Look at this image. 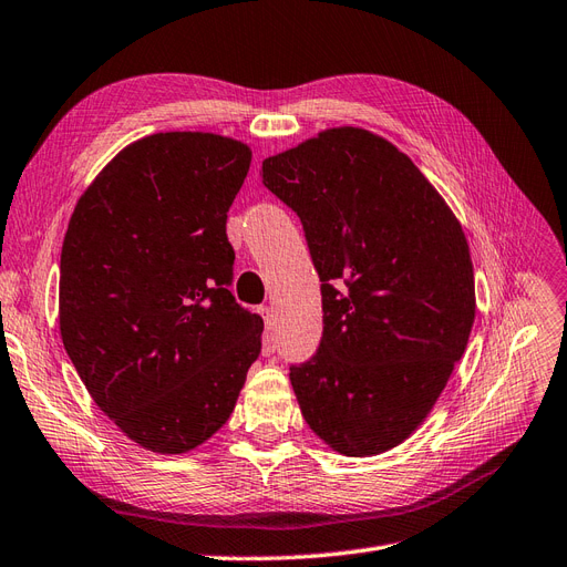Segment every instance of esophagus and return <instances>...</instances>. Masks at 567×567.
<instances>
[{"label": "esophagus", "instance_id": "34e87169", "mask_svg": "<svg viewBox=\"0 0 567 567\" xmlns=\"http://www.w3.org/2000/svg\"><path fill=\"white\" fill-rule=\"evenodd\" d=\"M260 315H262V319H265V329H267V333H271L274 331V310L271 307H260Z\"/></svg>", "mask_w": 567, "mask_h": 567}]
</instances>
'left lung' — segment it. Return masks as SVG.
I'll use <instances>...</instances> for the list:
<instances>
[{"instance_id": "left-lung-1", "label": "left lung", "mask_w": 567, "mask_h": 567, "mask_svg": "<svg viewBox=\"0 0 567 567\" xmlns=\"http://www.w3.org/2000/svg\"><path fill=\"white\" fill-rule=\"evenodd\" d=\"M321 279L317 354L290 367L307 425L346 456L402 444L468 346L475 281L456 215L406 153L362 127L262 161Z\"/></svg>"}]
</instances>
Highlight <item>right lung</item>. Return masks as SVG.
<instances>
[{
	"instance_id": "obj_1",
	"label": "right lung",
	"mask_w": 567,
	"mask_h": 567,
	"mask_svg": "<svg viewBox=\"0 0 567 567\" xmlns=\"http://www.w3.org/2000/svg\"><path fill=\"white\" fill-rule=\"evenodd\" d=\"M252 151L213 132L125 146L75 205L61 248L63 348L140 447L184 454L227 423L262 317L231 296L227 213Z\"/></svg>"
}]
</instances>
